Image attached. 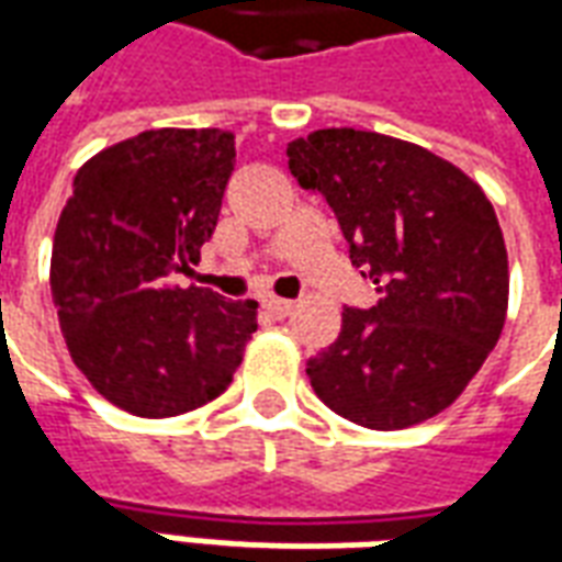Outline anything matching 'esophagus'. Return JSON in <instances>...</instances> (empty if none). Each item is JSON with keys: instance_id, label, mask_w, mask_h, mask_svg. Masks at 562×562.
<instances>
[{"instance_id": "1", "label": "esophagus", "mask_w": 562, "mask_h": 562, "mask_svg": "<svg viewBox=\"0 0 562 562\" xmlns=\"http://www.w3.org/2000/svg\"><path fill=\"white\" fill-rule=\"evenodd\" d=\"M265 310H268L273 318H285L294 313V301H285V297H268V301H265Z\"/></svg>"}]
</instances>
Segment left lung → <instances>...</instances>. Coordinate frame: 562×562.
I'll list each match as a JSON object with an SVG mask.
<instances>
[{"mask_svg": "<svg viewBox=\"0 0 562 562\" xmlns=\"http://www.w3.org/2000/svg\"><path fill=\"white\" fill-rule=\"evenodd\" d=\"M285 153L382 294L370 310L346 306L340 337L306 361L310 385L370 430L434 418L470 385L506 322L508 258L491 201L451 161L379 132L318 128Z\"/></svg>", "mask_w": 562, "mask_h": 562, "instance_id": "1", "label": "left lung"}]
</instances>
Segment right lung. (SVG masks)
Segmentation results:
<instances>
[{"instance_id": "1", "label": "right lung", "mask_w": 562, "mask_h": 562, "mask_svg": "<svg viewBox=\"0 0 562 562\" xmlns=\"http://www.w3.org/2000/svg\"><path fill=\"white\" fill-rule=\"evenodd\" d=\"M234 171L222 128H149L75 177L50 256L68 352L92 389L140 418H171L232 385L256 301L171 285L216 228Z\"/></svg>"}]
</instances>
